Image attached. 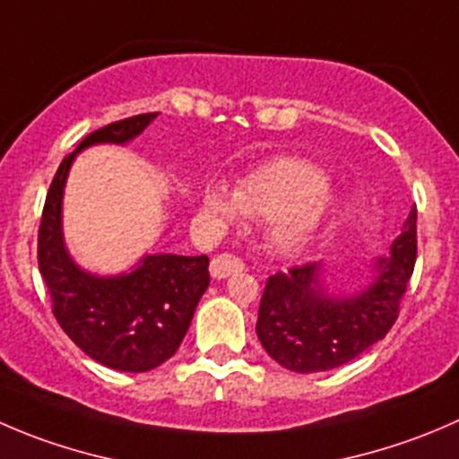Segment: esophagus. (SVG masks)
<instances>
[{"label":"esophagus","instance_id":"1","mask_svg":"<svg viewBox=\"0 0 459 459\" xmlns=\"http://www.w3.org/2000/svg\"><path fill=\"white\" fill-rule=\"evenodd\" d=\"M242 271H244V262L238 260V257H233V255H226V253L212 257V262H211V275L215 280H226L229 275L242 273Z\"/></svg>","mask_w":459,"mask_h":459}]
</instances>
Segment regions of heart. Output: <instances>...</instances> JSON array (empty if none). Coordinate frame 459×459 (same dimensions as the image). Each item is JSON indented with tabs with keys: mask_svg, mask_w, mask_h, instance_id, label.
<instances>
[{
	"mask_svg": "<svg viewBox=\"0 0 459 459\" xmlns=\"http://www.w3.org/2000/svg\"><path fill=\"white\" fill-rule=\"evenodd\" d=\"M204 211L221 226L238 221L239 212L271 221L269 247L282 257H298L314 247L338 212V197L327 177L305 159H275L242 177L238 188L208 186Z\"/></svg>",
	"mask_w": 459,
	"mask_h": 459,
	"instance_id": "1",
	"label": "heart"
}]
</instances>
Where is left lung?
<instances>
[{"label":"left lung","mask_w":459,"mask_h":459,"mask_svg":"<svg viewBox=\"0 0 459 459\" xmlns=\"http://www.w3.org/2000/svg\"><path fill=\"white\" fill-rule=\"evenodd\" d=\"M417 257L412 206L388 257L372 262L352 291L327 282V266L307 264L271 275L262 293L255 332L273 361L309 375L341 368L390 332Z\"/></svg>","instance_id":"left-lung-1"}]
</instances>
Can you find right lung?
<instances>
[{
  "instance_id": "right-lung-1",
  "label": "right lung",
  "mask_w": 459,
  "mask_h": 459,
  "mask_svg": "<svg viewBox=\"0 0 459 459\" xmlns=\"http://www.w3.org/2000/svg\"><path fill=\"white\" fill-rule=\"evenodd\" d=\"M157 114L111 123L80 141L57 168L44 204L38 264L66 336L87 357L118 372H148L179 350L195 309L211 284L206 255L143 253L130 269L96 273L71 255L62 204L75 157L93 145H127Z\"/></svg>"
}]
</instances>
